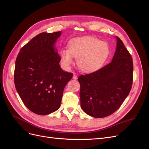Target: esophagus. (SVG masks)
<instances>
[{"instance_id":"esophagus-1","label":"esophagus","mask_w":149,"mask_h":149,"mask_svg":"<svg viewBox=\"0 0 149 149\" xmlns=\"http://www.w3.org/2000/svg\"><path fill=\"white\" fill-rule=\"evenodd\" d=\"M73 79H74V80L77 79H78V76H76V74H74V75H73Z\"/></svg>"}]
</instances>
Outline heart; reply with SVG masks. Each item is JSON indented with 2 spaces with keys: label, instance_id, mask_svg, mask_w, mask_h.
<instances>
[{
  "label": "heart",
  "instance_id": "b5f03b06",
  "mask_svg": "<svg viewBox=\"0 0 149 149\" xmlns=\"http://www.w3.org/2000/svg\"><path fill=\"white\" fill-rule=\"evenodd\" d=\"M109 55L107 43L91 36L73 38L68 43V48L60 52L61 63L65 68H70L74 63V57L77 58L78 68L87 73L100 69Z\"/></svg>",
  "mask_w": 149,
  "mask_h": 149
}]
</instances>
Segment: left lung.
<instances>
[{
    "instance_id": "obj_1",
    "label": "left lung",
    "mask_w": 149,
    "mask_h": 149,
    "mask_svg": "<svg viewBox=\"0 0 149 149\" xmlns=\"http://www.w3.org/2000/svg\"><path fill=\"white\" fill-rule=\"evenodd\" d=\"M112 61L93 73L79 76L81 107L94 118L113 114L127 97L133 81V62L123 42L116 37Z\"/></svg>"
}]
</instances>
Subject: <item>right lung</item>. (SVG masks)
I'll use <instances>...</instances> for the list:
<instances>
[{
    "label": "right lung",
    "mask_w": 149,
    "mask_h": 149,
    "mask_svg": "<svg viewBox=\"0 0 149 149\" xmlns=\"http://www.w3.org/2000/svg\"><path fill=\"white\" fill-rule=\"evenodd\" d=\"M61 31L43 32L22 47L15 61L14 83L25 106L33 113L47 115L59 109L65 86L73 74L60 66L55 44Z\"/></svg>",
    "instance_id": "right-lung-1"
}]
</instances>
